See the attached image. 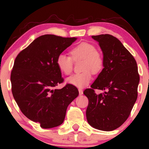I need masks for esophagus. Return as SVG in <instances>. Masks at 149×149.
<instances>
[{
    "label": "esophagus",
    "instance_id": "esophagus-1",
    "mask_svg": "<svg viewBox=\"0 0 149 149\" xmlns=\"http://www.w3.org/2000/svg\"><path fill=\"white\" fill-rule=\"evenodd\" d=\"M78 92H79V95H83V90H82V89H80V88L78 89Z\"/></svg>",
    "mask_w": 149,
    "mask_h": 149
}]
</instances>
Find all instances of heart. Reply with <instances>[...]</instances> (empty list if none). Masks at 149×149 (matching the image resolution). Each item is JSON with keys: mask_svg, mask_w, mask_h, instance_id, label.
I'll use <instances>...</instances> for the list:
<instances>
[{"mask_svg": "<svg viewBox=\"0 0 149 149\" xmlns=\"http://www.w3.org/2000/svg\"><path fill=\"white\" fill-rule=\"evenodd\" d=\"M71 58L64 54H60L57 58V65L59 71L65 75L72 72L73 60L83 59V72L73 74L67 78V83L77 88L87 86L92 79V73H97L102 70L104 66V57L102 53L97 50L93 44L88 42H80L71 50Z\"/></svg>", "mask_w": 149, "mask_h": 149, "instance_id": "1", "label": "heart"}]
</instances>
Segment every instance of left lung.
Segmentation results:
<instances>
[{"instance_id":"1","label":"left lung","mask_w":149,"mask_h":149,"mask_svg":"<svg viewBox=\"0 0 149 149\" xmlns=\"http://www.w3.org/2000/svg\"><path fill=\"white\" fill-rule=\"evenodd\" d=\"M104 54V69L90 88L86 117L92 127L112 131L125 122L137 99L139 75L135 59L117 38L109 34L92 36ZM95 89L104 90L97 95Z\"/></svg>"}]
</instances>
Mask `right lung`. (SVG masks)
Returning a JSON list of instances; mask_svg holds the SVG:
<instances>
[{"label": "right lung", "mask_w": 149, "mask_h": 149, "mask_svg": "<svg viewBox=\"0 0 149 149\" xmlns=\"http://www.w3.org/2000/svg\"><path fill=\"white\" fill-rule=\"evenodd\" d=\"M76 38L41 36L18 54L10 76L12 93L26 117L45 129L64 122L68 106L78 97V89L64 82L57 58Z\"/></svg>", "instance_id": "1"}]
</instances>
